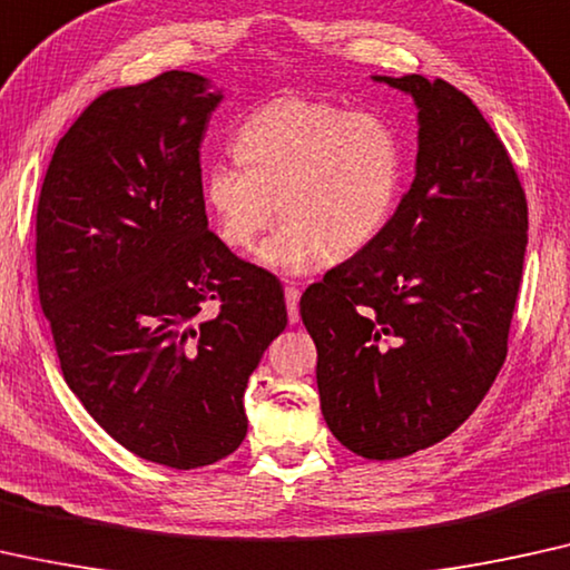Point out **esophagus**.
Instances as JSON below:
<instances>
[{
  "mask_svg": "<svg viewBox=\"0 0 570 570\" xmlns=\"http://www.w3.org/2000/svg\"><path fill=\"white\" fill-rule=\"evenodd\" d=\"M284 296H286V309H288V323L296 325L299 323V296L302 292L296 286H286L284 288Z\"/></svg>",
  "mask_w": 570,
  "mask_h": 570,
  "instance_id": "obj_1",
  "label": "esophagus"
}]
</instances>
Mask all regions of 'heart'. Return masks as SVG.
Listing matches in <instances>:
<instances>
[{
	"mask_svg": "<svg viewBox=\"0 0 570 570\" xmlns=\"http://www.w3.org/2000/svg\"><path fill=\"white\" fill-rule=\"evenodd\" d=\"M232 157L237 167L216 165L202 183L214 235L229 250H253L278 208L284 227L261 261L288 276L362 253L403 183V149L382 118L304 98L253 110L232 136Z\"/></svg>",
	"mask_w": 570,
	"mask_h": 570,
	"instance_id": "obj_1",
	"label": "heart"
}]
</instances>
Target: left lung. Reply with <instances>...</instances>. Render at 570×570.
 Returning a JSON list of instances; mask_svg holds the SVG:
<instances>
[{"label": "left lung", "mask_w": 570, "mask_h": 570, "mask_svg": "<svg viewBox=\"0 0 570 570\" xmlns=\"http://www.w3.org/2000/svg\"><path fill=\"white\" fill-rule=\"evenodd\" d=\"M374 79L419 108L413 186L299 312L327 429L366 460H400L460 429L501 372L529 222L509 151L468 95L421 75Z\"/></svg>", "instance_id": "left-lung-1"}]
</instances>
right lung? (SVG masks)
I'll return each instance as SVG.
<instances>
[{
  "label": "right lung",
  "instance_id": "obj_1",
  "mask_svg": "<svg viewBox=\"0 0 570 570\" xmlns=\"http://www.w3.org/2000/svg\"><path fill=\"white\" fill-rule=\"evenodd\" d=\"M219 102L178 69L102 92L56 144L36 214L63 380L118 444L175 470L243 444L247 380L286 327L278 278L208 229L198 157Z\"/></svg>",
  "mask_w": 570,
  "mask_h": 570
}]
</instances>
